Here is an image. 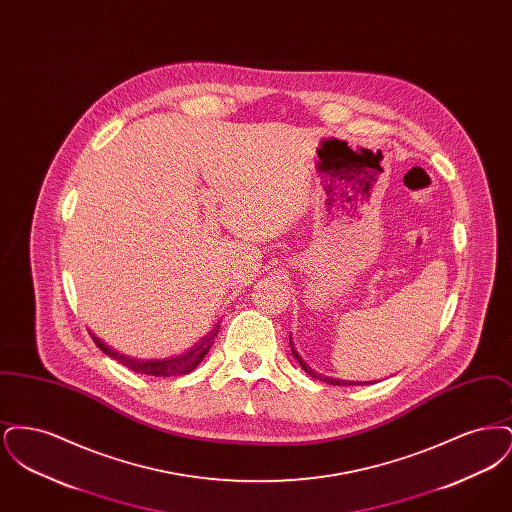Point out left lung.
I'll use <instances>...</instances> for the list:
<instances>
[{
    "instance_id": "left-lung-1",
    "label": "left lung",
    "mask_w": 512,
    "mask_h": 512,
    "mask_svg": "<svg viewBox=\"0 0 512 512\" xmlns=\"http://www.w3.org/2000/svg\"><path fill=\"white\" fill-rule=\"evenodd\" d=\"M290 347H292L293 357L297 359V363L299 366L309 374V376H313V378H317L320 382H326V384H332V386H365V384H374V382H349V380H338V378H328V376H322V374H317L315 370H311L309 366L305 365V361L299 357V353L295 351V347L292 345V338H290Z\"/></svg>"
}]
</instances>
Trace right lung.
<instances>
[{
	"label": "right lung",
	"instance_id": "obj_1",
	"mask_svg": "<svg viewBox=\"0 0 512 512\" xmlns=\"http://www.w3.org/2000/svg\"><path fill=\"white\" fill-rule=\"evenodd\" d=\"M217 332H219V324H217L203 340L199 341V343H195L194 347H190L186 353L176 355V357H169V359H155V361H138V359L121 355V353L113 351L109 345H105V343L99 340V338H96L94 334H92V340L96 341V345H98L99 349H101L105 355H109L111 359L119 361V363L126 366V368H130V370H134V372H140V374H147V376H163V378H165V376L190 374L195 366L199 365V363L205 359V355L209 353V349H211V345H213V340H215Z\"/></svg>",
	"mask_w": 512,
	"mask_h": 512
}]
</instances>
